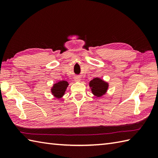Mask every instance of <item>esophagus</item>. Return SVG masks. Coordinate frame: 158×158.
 <instances>
[{
  "label": "esophagus",
  "instance_id": "obj_1",
  "mask_svg": "<svg viewBox=\"0 0 158 158\" xmlns=\"http://www.w3.org/2000/svg\"><path fill=\"white\" fill-rule=\"evenodd\" d=\"M80 80H81V78H80V77L76 76V77H75V81H80Z\"/></svg>",
  "mask_w": 158,
  "mask_h": 158
}]
</instances>
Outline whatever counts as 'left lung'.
Segmentation results:
<instances>
[{"label":"left lung","mask_w":158,"mask_h":158,"mask_svg":"<svg viewBox=\"0 0 158 158\" xmlns=\"http://www.w3.org/2000/svg\"><path fill=\"white\" fill-rule=\"evenodd\" d=\"M89 87L92 89L93 94L100 97L105 94L108 89V83L99 78H94L89 82Z\"/></svg>","instance_id":"left-lung-1"}]
</instances>
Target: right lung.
<instances>
[{
  "label": "right lung",
  "instance_id": "1",
  "mask_svg": "<svg viewBox=\"0 0 158 158\" xmlns=\"http://www.w3.org/2000/svg\"><path fill=\"white\" fill-rule=\"evenodd\" d=\"M69 83L66 81H60L58 83H55L52 88V94L57 98H62L68 87Z\"/></svg>",
  "mask_w": 158,
  "mask_h": 158
}]
</instances>
